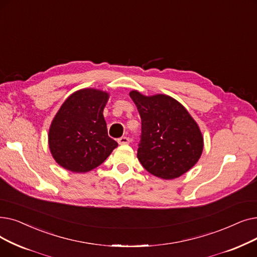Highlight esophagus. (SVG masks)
<instances>
[{
    "instance_id": "obj_1",
    "label": "esophagus",
    "mask_w": 257,
    "mask_h": 257,
    "mask_svg": "<svg viewBox=\"0 0 257 257\" xmlns=\"http://www.w3.org/2000/svg\"><path fill=\"white\" fill-rule=\"evenodd\" d=\"M118 143L120 145H125V144H128L130 143V139L127 137H120L118 139Z\"/></svg>"
}]
</instances>
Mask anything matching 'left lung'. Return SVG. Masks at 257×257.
<instances>
[{
	"label": "left lung",
	"instance_id": "obj_1",
	"mask_svg": "<svg viewBox=\"0 0 257 257\" xmlns=\"http://www.w3.org/2000/svg\"><path fill=\"white\" fill-rule=\"evenodd\" d=\"M141 117L137 157L142 166L158 178L172 180L184 175L199 161L203 136L187 109L173 97L130 93Z\"/></svg>",
	"mask_w": 257,
	"mask_h": 257
}]
</instances>
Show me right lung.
<instances>
[{"mask_svg":"<svg viewBox=\"0 0 257 257\" xmlns=\"http://www.w3.org/2000/svg\"><path fill=\"white\" fill-rule=\"evenodd\" d=\"M108 94L82 89L70 95L49 130V149L54 160L73 173L99 166L118 143L107 135L103 108Z\"/></svg>","mask_w":257,"mask_h":257,"instance_id":"add662e5","label":"right lung"}]
</instances>
